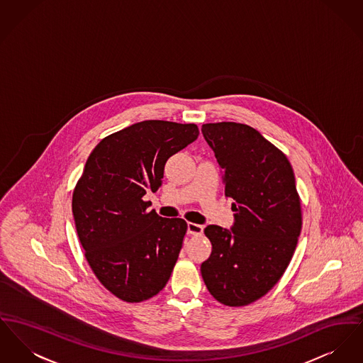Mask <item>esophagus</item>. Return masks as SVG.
<instances>
[{
    "mask_svg": "<svg viewBox=\"0 0 363 363\" xmlns=\"http://www.w3.org/2000/svg\"><path fill=\"white\" fill-rule=\"evenodd\" d=\"M204 230L203 225H197L193 222H188V235H200Z\"/></svg>",
    "mask_w": 363,
    "mask_h": 363,
    "instance_id": "1",
    "label": "esophagus"
}]
</instances>
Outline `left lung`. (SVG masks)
<instances>
[{"instance_id":"1","label":"left lung","mask_w":363,"mask_h":363,"mask_svg":"<svg viewBox=\"0 0 363 363\" xmlns=\"http://www.w3.org/2000/svg\"><path fill=\"white\" fill-rule=\"evenodd\" d=\"M201 133L235 211L230 229H204L213 252L201 276L222 304L247 306L277 284L296 250L301 208L295 174L286 156L251 126L207 123Z\"/></svg>"}]
</instances>
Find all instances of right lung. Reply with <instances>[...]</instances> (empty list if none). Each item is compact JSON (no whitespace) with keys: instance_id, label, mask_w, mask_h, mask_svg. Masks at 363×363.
I'll return each instance as SVG.
<instances>
[{"instance_id":"obj_1","label":"right lung","mask_w":363,"mask_h":363,"mask_svg":"<svg viewBox=\"0 0 363 363\" xmlns=\"http://www.w3.org/2000/svg\"><path fill=\"white\" fill-rule=\"evenodd\" d=\"M199 137L196 125L134 123L100 141L72 194V213L85 256L116 298L138 303L167 284L188 225L148 211L143 197L162 186L172 155Z\"/></svg>"}]
</instances>
